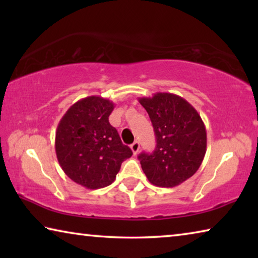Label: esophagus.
<instances>
[{
  "label": "esophagus",
  "instance_id": "34e87169",
  "mask_svg": "<svg viewBox=\"0 0 258 258\" xmlns=\"http://www.w3.org/2000/svg\"><path fill=\"white\" fill-rule=\"evenodd\" d=\"M131 150L133 151L134 155H137L139 150H140V143L138 141H135L134 143H132V145H131Z\"/></svg>",
  "mask_w": 258,
  "mask_h": 258
}]
</instances>
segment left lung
Returning <instances> with one entry per match:
<instances>
[{"label":"left lung","instance_id":"8db88e82","mask_svg":"<svg viewBox=\"0 0 258 258\" xmlns=\"http://www.w3.org/2000/svg\"><path fill=\"white\" fill-rule=\"evenodd\" d=\"M154 126L157 145L139 160L148 180L156 186L173 187L198 171L207 147L206 127L198 111L181 97L158 92L139 98Z\"/></svg>","mask_w":258,"mask_h":258}]
</instances>
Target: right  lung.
Listing matches in <instances>:
<instances>
[{
    "instance_id": "1",
    "label": "right lung",
    "mask_w": 258,
    "mask_h": 258,
    "mask_svg": "<svg viewBox=\"0 0 258 258\" xmlns=\"http://www.w3.org/2000/svg\"><path fill=\"white\" fill-rule=\"evenodd\" d=\"M115 108L98 95L78 100L60 119L55 154L66 175L86 189L110 185L121 163L133 155L109 123Z\"/></svg>"
}]
</instances>
